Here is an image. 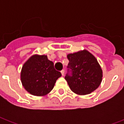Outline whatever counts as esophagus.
Listing matches in <instances>:
<instances>
[{"instance_id": "esophagus-1", "label": "esophagus", "mask_w": 124, "mask_h": 124, "mask_svg": "<svg viewBox=\"0 0 124 124\" xmlns=\"http://www.w3.org/2000/svg\"><path fill=\"white\" fill-rule=\"evenodd\" d=\"M61 74H62V76L64 75V70H62L61 71Z\"/></svg>"}]
</instances>
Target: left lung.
<instances>
[{
	"mask_svg": "<svg viewBox=\"0 0 124 124\" xmlns=\"http://www.w3.org/2000/svg\"><path fill=\"white\" fill-rule=\"evenodd\" d=\"M68 68L72 70V76L65 77L70 90L78 95L84 96L98 88L103 77V72L96 57L88 50H83L67 55Z\"/></svg>",
	"mask_w": 124,
	"mask_h": 124,
	"instance_id": "1",
	"label": "left lung"
}]
</instances>
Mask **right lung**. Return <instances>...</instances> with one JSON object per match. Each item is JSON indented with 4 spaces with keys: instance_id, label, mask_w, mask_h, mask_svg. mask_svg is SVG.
<instances>
[{
    "instance_id": "add662e5",
    "label": "right lung",
    "mask_w": 124,
    "mask_h": 124,
    "mask_svg": "<svg viewBox=\"0 0 124 124\" xmlns=\"http://www.w3.org/2000/svg\"><path fill=\"white\" fill-rule=\"evenodd\" d=\"M61 73L54 69V63L46 55L33 54L24 64L20 72V80L24 88L36 96H44L54 88Z\"/></svg>"
}]
</instances>
